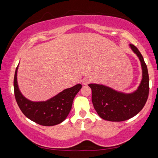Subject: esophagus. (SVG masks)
Returning a JSON list of instances; mask_svg holds the SVG:
<instances>
[{
	"mask_svg": "<svg viewBox=\"0 0 158 158\" xmlns=\"http://www.w3.org/2000/svg\"><path fill=\"white\" fill-rule=\"evenodd\" d=\"M81 82L83 85H87L90 82V80L89 78H84L81 80Z\"/></svg>",
	"mask_w": 158,
	"mask_h": 158,
	"instance_id": "esophagus-1",
	"label": "esophagus"
}]
</instances>
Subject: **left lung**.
I'll return each mask as SVG.
<instances>
[{
	"label": "left lung",
	"mask_w": 158,
	"mask_h": 158,
	"mask_svg": "<svg viewBox=\"0 0 158 158\" xmlns=\"http://www.w3.org/2000/svg\"><path fill=\"white\" fill-rule=\"evenodd\" d=\"M131 49L139 58L142 68V80L138 89L132 93L118 92L103 85L91 84L92 102L102 118L112 122L126 121L137 115L145 105L149 93V77L146 64L135 45Z\"/></svg>",
	"instance_id": "left-lung-1"
}]
</instances>
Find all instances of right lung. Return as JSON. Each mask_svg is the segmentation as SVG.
I'll use <instances>...</instances> for the list:
<instances>
[{"label": "right lung", "mask_w": 158, "mask_h": 158, "mask_svg": "<svg viewBox=\"0 0 158 158\" xmlns=\"http://www.w3.org/2000/svg\"><path fill=\"white\" fill-rule=\"evenodd\" d=\"M18 66L15 70L14 90L16 101L25 116L36 123L44 126H53L62 123L70 111L73 100L82 85L77 84L58 93L45 102H32L21 94L17 79Z\"/></svg>", "instance_id": "obj_1"}]
</instances>
